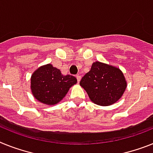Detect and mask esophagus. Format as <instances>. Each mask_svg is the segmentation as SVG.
I'll list each match as a JSON object with an SVG mask.
<instances>
[{"label": "esophagus", "instance_id": "34e87169", "mask_svg": "<svg viewBox=\"0 0 153 153\" xmlns=\"http://www.w3.org/2000/svg\"><path fill=\"white\" fill-rule=\"evenodd\" d=\"M76 79H77V82L79 83V82L80 81V79H81V76L76 75Z\"/></svg>", "mask_w": 153, "mask_h": 153}]
</instances>
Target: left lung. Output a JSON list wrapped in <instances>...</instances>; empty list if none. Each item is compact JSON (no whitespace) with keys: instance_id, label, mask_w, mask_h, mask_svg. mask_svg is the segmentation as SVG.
Here are the masks:
<instances>
[{"instance_id":"1","label":"left lung","mask_w":153,"mask_h":153,"mask_svg":"<svg viewBox=\"0 0 153 153\" xmlns=\"http://www.w3.org/2000/svg\"><path fill=\"white\" fill-rule=\"evenodd\" d=\"M79 85L87 91L92 102L100 106H109L121 98L127 83L118 68L95 62L91 70L82 77Z\"/></svg>"}]
</instances>
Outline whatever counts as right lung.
<instances>
[{"instance_id":"1","label":"right lung","mask_w":153,"mask_h":153,"mask_svg":"<svg viewBox=\"0 0 153 153\" xmlns=\"http://www.w3.org/2000/svg\"><path fill=\"white\" fill-rule=\"evenodd\" d=\"M77 82L74 76L61 74L52 64H46L34 72L31 90L35 98L43 104L53 105L66 96L70 87Z\"/></svg>"}]
</instances>
